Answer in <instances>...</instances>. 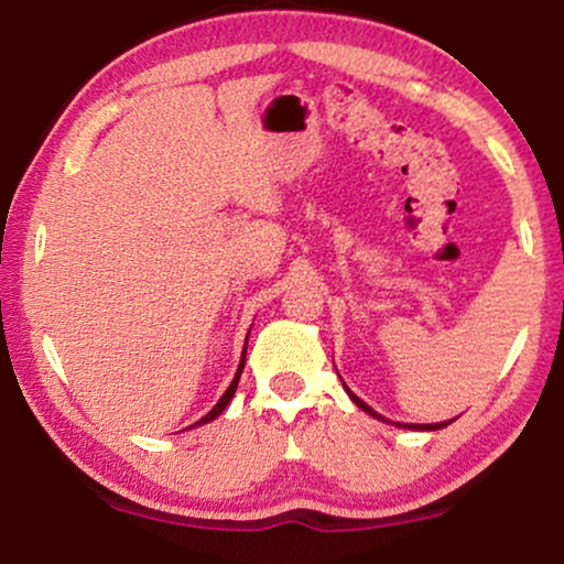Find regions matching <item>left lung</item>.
<instances>
[{"mask_svg":"<svg viewBox=\"0 0 564 564\" xmlns=\"http://www.w3.org/2000/svg\"><path fill=\"white\" fill-rule=\"evenodd\" d=\"M345 392H348V394H350V400H352V402H356L360 410H364V412H369V415H373V417H377V420H384V417H381V415H379V412H373V410L369 408V404H366L364 400H358V397H356V394H352L348 387H345ZM448 423H454V420H446V423H427V425H417V423H408V425H404V423H397V425H400V427H412V431H441V427H446Z\"/></svg>","mask_w":564,"mask_h":564,"instance_id":"obj_1","label":"left lung"}]
</instances>
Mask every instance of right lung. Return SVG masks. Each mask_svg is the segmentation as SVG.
Masks as SVG:
<instances>
[{"label":"right lung","instance_id":"add662e5","mask_svg":"<svg viewBox=\"0 0 564 564\" xmlns=\"http://www.w3.org/2000/svg\"><path fill=\"white\" fill-rule=\"evenodd\" d=\"M247 343V340H245ZM245 350H247V345H245ZM242 369H245V352H242V360H239V369H237V373H235V379H231V384L227 387V392L221 394V400L214 404V410L208 412V415H204L198 420V423L195 425H204V423H212V420H216L224 412V408H227V404L231 402V397H235V392H237V384H239V377H242Z\"/></svg>","mask_w":564,"mask_h":564}]
</instances>
